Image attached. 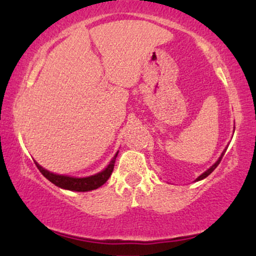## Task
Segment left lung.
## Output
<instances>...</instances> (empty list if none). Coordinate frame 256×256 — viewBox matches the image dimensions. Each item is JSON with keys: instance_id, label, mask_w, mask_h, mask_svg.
<instances>
[{"instance_id": "left-lung-1", "label": "left lung", "mask_w": 256, "mask_h": 256, "mask_svg": "<svg viewBox=\"0 0 256 256\" xmlns=\"http://www.w3.org/2000/svg\"><path fill=\"white\" fill-rule=\"evenodd\" d=\"M226 150H227V148L224 150V152H222V153H221V156H219V159H218V160H216V164H214V165H212V166H210V168L208 170H207V171H205V172H204L202 176H198V178H196V182H199V180H202V179H205V178H206V176H208L210 174V173H212V172L214 171V170H216V168H218V165H219V164H220V162H221V159H222V156H224V152H226Z\"/></svg>"}]
</instances>
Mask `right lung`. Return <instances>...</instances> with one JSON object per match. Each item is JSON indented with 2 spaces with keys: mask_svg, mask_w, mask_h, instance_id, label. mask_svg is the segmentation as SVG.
<instances>
[{
  "mask_svg": "<svg viewBox=\"0 0 256 256\" xmlns=\"http://www.w3.org/2000/svg\"><path fill=\"white\" fill-rule=\"evenodd\" d=\"M118 152L116 153L114 158L110 162V164L106 166V168L103 170V171L97 173L94 176H85V178H74V176H62V174H54V173H51L48 171V170L43 168L40 164H36L37 168L40 170V172L46 176V178L54 184L56 186L60 187V188L69 190H76V192H88V190H97L98 187L104 185L105 182H108V179L110 178L112 171H114L116 158H117Z\"/></svg>",
  "mask_w": 256,
  "mask_h": 256,
  "instance_id": "right-lung-1",
  "label": "right lung"
}]
</instances>
